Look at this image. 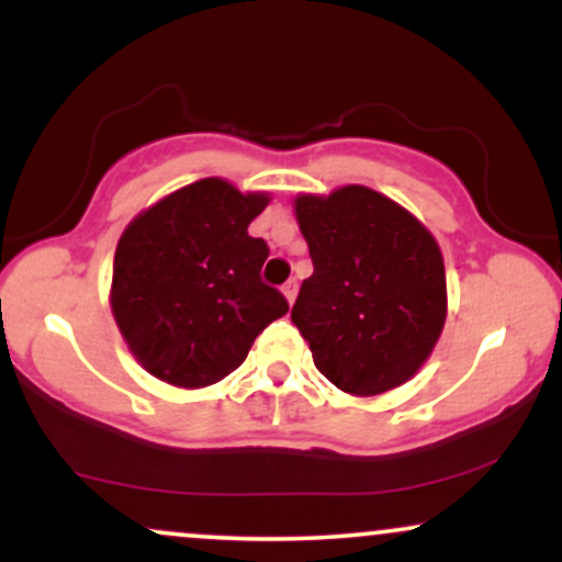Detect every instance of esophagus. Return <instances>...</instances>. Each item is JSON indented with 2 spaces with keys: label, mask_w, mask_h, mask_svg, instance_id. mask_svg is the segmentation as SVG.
I'll return each instance as SVG.
<instances>
[{
  "label": "esophagus",
  "mask_w": 562,
  "mask_h": 562,
  "mask_svg": "<svg viewBox=\"0 0 562 562\" xmlns=\"http://www.w3.org/2000/svg\"><path fill=\"white\" fill-rule=\"evenodd\" d=\"M282 293H285L288 303H293V301H295V293H299V282H295V280H288L285 285H282Z\"/></svg>",
  "instance_id": "34e87169"
}]
</instances>
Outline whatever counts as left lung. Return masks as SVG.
<instances>
[{"label": "left lung", "instance_id": "8db88e82", "mask_svg": "<svg viewBox=\"0 0 562 562\" xmlns=\"http://www.w3.org/2000/svg\"><path fill=\"white\" fill-rule=\"evenodd\" d=\"M295 216L314 274L290 319L317 370L353 396L402 385L430 357L447 319V274L430 232L362 184L301 195Z\"/></svg>", "mask_w": 562, "mask_h": 562}]
</instances>
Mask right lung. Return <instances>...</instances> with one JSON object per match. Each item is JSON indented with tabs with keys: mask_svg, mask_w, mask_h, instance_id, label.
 <instances>
[{
	"mask_svg": "<svg viewBox=\"0 0 562 562\" xmlns=\"http://www.w3.org/2000/svg\"><path fill=\"white\" fill-rule=\"evenodd\" d=\"M261 192L200 179L134 218L113 261L119 330L150 375L182 389L227 378L259 333L288 312L261 280L269 245L248 227L267 209Z\"/></svg>",
	"mask_w": 562,
	"mask_h": 562,
	"instance_id": "right-lung-1",
	"label": "right lung"
}]
</instances>
